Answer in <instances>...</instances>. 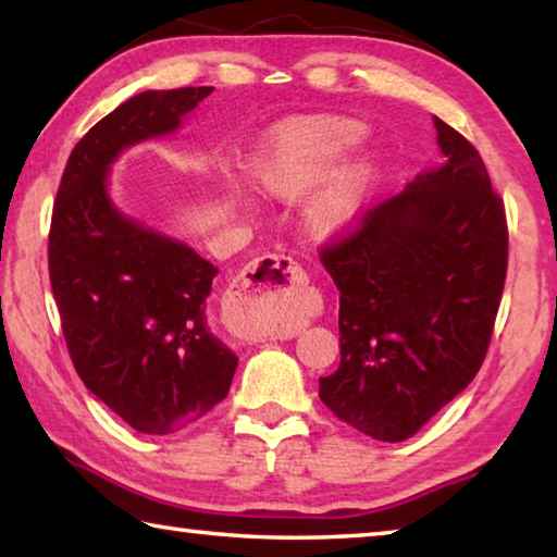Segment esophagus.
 Returning a JSON list of instances; mask_svg holds the SVG:
<instances>
[{
  "label": "esophagus",
  "mask_w": 557,
  "mask_h": 557,
  "mask_svg": "<svg viewBox=\"0 0 557 557\" xmlns=\"http://www.w3.org/2000/svg\"><path fill=\"white\" fill-rule=\"evenodd\" d=\"M314 317L305 272L295 260L262 256L245 265L223 301V324L235 338L262 342L295 332Z\"/></svg>",
  "instance_id": "34e87169"
}]
</instances>
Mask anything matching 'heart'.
Returning <instances> with one entry per match:
<instances>
[{"label": "heart", "instance_id": "heart-1", "mask_svg": "<svg viewBox=\"0 0 557 557\" xmlns=\"http://www.w3.org/2000/svg\"><path fill=\"white\" fill-rule=\"evenodd\" d=\"M366 137L369 127L354 117L287 120L262 137L250 159V178L272 199H305L299 223L309 238L342 240L361 223L381 178L373 152L351 157Z\"/></svg>", "mask_w": 557, "mask_h": 557}]
</instances>
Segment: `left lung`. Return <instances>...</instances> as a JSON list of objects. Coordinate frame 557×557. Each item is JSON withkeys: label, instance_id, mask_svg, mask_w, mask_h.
<instances>
[{"label": "left lung", "instance_id": "1", "mask_svg": "<svg viewBox=\"0 0 557 557\" xmlns=\"http://www.w3.org/2000/svg\"><path fill=\"white\" fill-rule=\"evenodd\" d=\"M442 164L322 250L338 287V369L319 398L338 420L403 442L482 369L502 301L508 231L482 157L432 117Z\"/></svg>", "mask_w": 557, "mask_h": 557}]
</instances>
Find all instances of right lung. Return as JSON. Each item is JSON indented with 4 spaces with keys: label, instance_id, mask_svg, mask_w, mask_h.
Instances as JSON below:
<instances>
[{
    "label": "right lung",
    "instance_id": "obj_1",
    "mask_svg": "<svg viewBox=\"0 0 557 557\" xmlns=\"http://www.w3.org/2000/svg\"><path fill=\"white\" fill-rule=\"evenodd\" d=\"M213 88L145 90L73 147L55 194L49 275L86 388L145 435H172L228 395L238 356L213 334L219 268L110 199L125 149L166 137Z\"/></svg>",
    "mask_w": 557,
    "mask_h": 557
}]
</instances>
